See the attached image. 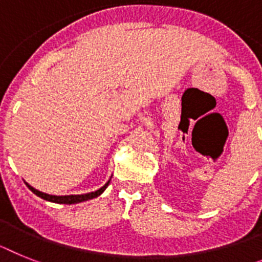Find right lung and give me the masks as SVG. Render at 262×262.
<instances>
[{
  "label": "right lung",
  "instance_id": "obj_1",
  "mask_svg": "<svg viewBox=\"0 0 262 262\" xmlns=\"http://www.w3.org/2000/svg\"><path fill=\"white\" fill-rule=\"evenodd\" d=\"M26 186L32 190L33 193L36 195H38V197H41V199L46 200V201H50V202H56V204H67V205H70V204H78V202H83V201H88V200H92V199H96V197H98V195L101 194V193H104L105 189L107 188V185H109V181L105 184L102 188H100L98 190H96V192H90V193H86V194H70V195H52V194H46V193H42L39 192V190H37V189H34L33 186H30L28 182H25Z\"/></svg>",
  "mask_w": 262,
  "mask_h": 262
}]
</instances>
